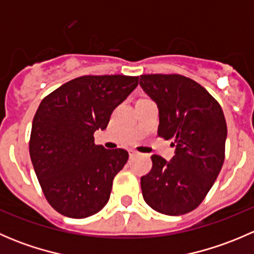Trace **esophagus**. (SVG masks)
<instances>
[{"instance_id": "1", "label": "esophagus", "mask_w": 254, "mask_h": 254, "mask_svg": "<svg viewBox=\"0 0 254 254\" xmlns=\"http://www.w3.org/2000/svg\"><path fill=\"white\" fill-rule=\"evenodd\" d=\"M129 155H130V157H134V156L139 155V152H137V151H135V150H129Z\"/></svg>"}]
</instances>
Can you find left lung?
<instances>
[{
  "mask_svg": "<svg viewBox=\"0 0 254 254\" xmlns=\"http://www.w3.org/2000/svg\"><path fill=\"white\" fill-rule=\"evenodd\" d=\"M140 86L157 104L158 136L173 140L171 161L151 156L152 168L141 177L142 196L161 214L183 215L204 200L225 160L227 127L216 99L182 75H141Z\"/></svg>",
  "mask_w": 254,
  "mask_h": 254,
  "instance_id": "obj_1",
  "label": "left lung"
}]
</instances>
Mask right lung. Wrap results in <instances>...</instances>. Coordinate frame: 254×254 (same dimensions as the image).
Segmentation results:
<instances>
[{
  "label": "right lung",
  "instance_id": "add662e5",
  "mask_svg": "<svg viewBox=\"0 0 254 254\" xmlns=\"http://www.w3.org/2000/svg\"><path fill=\"white\" fill-rule=\"evenodd\" d=\"M137 84V76H81L39 104L29 153L43 193L58 212L83 219L108 203L113 179L129 153L96 145L93 134L106 129L113 111Z\"/></svg>",
  "mask_w": 254,
  "mask_h": 254
}]
</instances>
